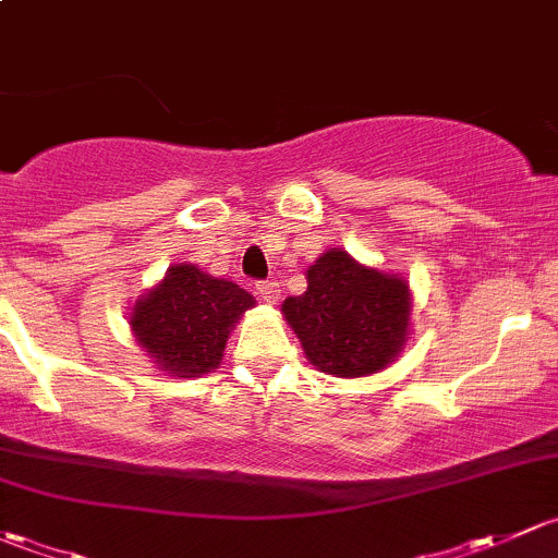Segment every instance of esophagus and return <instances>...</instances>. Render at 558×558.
Wrapping results in <instances>:
<instances>
[{
	"mask_svg": "<svg viewBox=\"0 0 558 558\" xmlns=\"http://www.w3.org/2000/svg\"><path fill=\"white\" fill-rule=\"evenodd\" d=\"M257 295H260V301L274 303L279 298V281H260V284H257Z\"/></svg>",
	"mask_w": 558,
	"mask_h": 558,
	"instance_id": "1",
	"label": "esophagus"
}]
</instances>
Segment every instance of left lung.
<instances>
[{
	"instance_id": "8db88e82",
	"label": "left lung",
	"mask_w": 558,
	"mask_h": 558,
	"mask_svg": "<svg viewBox=\"0 0 558 558\" xmlns=\"http://www.w3.org/2000/svg\"><path fill=\"white\" fill-rule=\"evenodd\" d=\"M306 292L281 303L308 363L338 378L384 371L411 330V290L398 274L363 266L349 252H322L306 271Z\"/></svg>"
}]
</instances>
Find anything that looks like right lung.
<instances>
[{"instance_id": "obj_1", "label": "right lung", "mask_w": 558, "mask_h": 558, "mask_svg": "<svg viewBox=\"0 0 558 558\" xmlns=\"http://www.w3.org/2000/svg\"><path fill=\"white\" fill-rule=\"evenodd\" d=\"M252 306L255 298L236 281L177 263L134 303L129 325L160 371L195 378L220 365L233 325Z\"/></svg>"}]
</instances>
